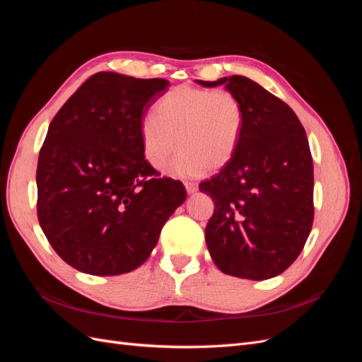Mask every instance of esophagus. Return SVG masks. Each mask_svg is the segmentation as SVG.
<instances>
[{"mask_svg": "<svg viewBox=\"0 0 362 362\" xmlns=\"http://www.w3.org/2000/svg\"><path fill=\"white\" fill-rule=\"evenodd\" d=\"M184 185H185V190H187L189 194H193V193L198 192V184H196V182H185Z\"/></svg>", "mask_w": 362, "mask_h": 362, "instance_id": "esophagus-1", "label": "esophagus"}]
</instances>
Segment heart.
Wrapping results in <instances>:
<instances>
[{
  "instance_id": "heart-1",
  "label": "heart",
  "mask_w": 362,
  "mask_h": 362,
  "mask_svg": "<svg viewBox=\"0 0 362 362\" xmlns=\"http://www.w3.org/2000/svg\"><path fill=\"white\" fill-rule=\"evenodd\" d=\"M245 128V108L228 90L178 86L156 104V116L140 120L141 151L156 169H164L182 149L172 172L193 177L225 169L235 157Z\"/></svg>"
}]
</instances>
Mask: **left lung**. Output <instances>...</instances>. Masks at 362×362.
I'll return each instance as SVG.
<instances>
[{
  "label": "left lung",
  "mask_w": 362,
  "mask_h": 362,
  "mask_svg": "<svg viewBox=\"0 0 362 362\" xmlns=\"http://www.w3.org/2000/svg\"><path fill=\"white\" fill-rule=\"evenodd\" d=\"M196 83L225 86L245 108L235 157L199 184L214 201L208 252L226 275L275 278L299 257L313 226L314 169L305 129L286 103L246 76Z\"/></svg>",
  "instance_id": "obj_1"
}]
</instances>
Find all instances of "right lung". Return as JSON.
I'll list each match as a JSON object with an SVG mask.
<instances>
[{"instance_id":"1","label":"right lung","mask_w":362,"mask_h":362,"mask_svg":"<svg viewBox=\"0 0 362 362\" xmlns=\"http://www.w3.org/2000/svg\"><path fill=\"white\" fill-rule=\"evenodd\" d=\"M163 78L98 72L63 104L39 154L37 218L63 261L87 275L140 267L187 198L145 160L140 120Z\"/></svg>"}]
</instances>
